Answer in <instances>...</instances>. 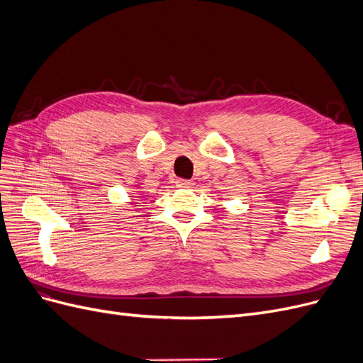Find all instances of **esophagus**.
I'll return each mask as SVG.
<instances>
[{"label":"esophagus","instance_id":"34e87169","mask_svg":"<svg viewBox=\"0 0 363 363\" xmlns=\"http://www.w3.org/2000/svg\"><path fill=\"white\" fill-rule=\"evenodd\" d=\"M175 186L180 189H191L194 186V182L192 180H184V179H177L175 180Z\"/></svg>","mask_w":363,"mask_h":363}]
</instances>
